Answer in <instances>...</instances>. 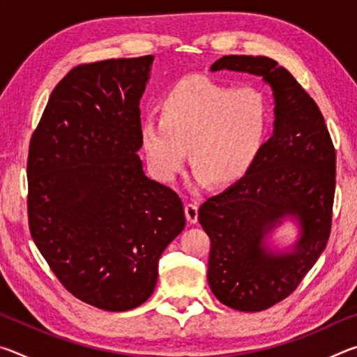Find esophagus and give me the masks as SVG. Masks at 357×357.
<instances>
[{
	"label": "esophagus",
	"mask_w": 357,
	"mask_h": 357,
	"mask_svg": "<svg viewBox=\"0 0 357 357\" xmlns=\"http://www.w3.org/2000/svg\"><path fill=\"white\" fill-rule=\"evenodd\" d=\"M184 214H185V219L187 222L190 223V225H193V223L198 222V208L195 206V204H185L184 206Z\"/></svg>",
	"instance_id": "esophagus-1"
}]
</instances>
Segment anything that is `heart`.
<instances>
[{"label": "heart", "mask_w": 357, "mask_h": 357, "mask_svg": "<svg viewBox=\"0 0 357 357\" xmlns=\"http://www.w3.org/2000/svg\"><path fill=\"white\" fill-rule=\"evenodd\" d=\"M160 118L140 123V146L157 179H176L189 148L197 185L244 178L269 130V105L257 88H231L204 75L179 80L162 99Z\"/></svg>", "instance_id": "b5f03b06"}]
</instances>
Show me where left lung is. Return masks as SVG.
<instances>
[{
    "instance_id": "obj_1",
    "label": "left lung",
    "mask_w": 357,
    "mask_h": 357,
    "mask_svg": "<svg viewBox=\"0 0 357 357\" xmlns=\"http://www.w3.org/2000/svg\"><path fill=\"white\" fill-rule=\"evenodd\" d=\"M219 70L261 77L274 96V130L255 164L198 211L211 239V291L234 310L261 312L288 298L326 249L335 151L315 100L274 59L228 55L211 66ZM285 221L298 238L279 250L272 234Z\"/></svg>"
}]
</instances>
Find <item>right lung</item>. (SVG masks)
Segmentation results:
<instances>
[{
	"label": "right lung",
	"mask_w": 357,
	"mask_h": 357,
	"mask_svg": "<svg viewBox=\"0 0 357 357\" xmlns=\"http://www.w3.org/2000/svg\"><path fill=\"white\" fill-rule=\"evenodd\" d=\"M154 56L77 66L48 99L28 155L29 231L68 291L107 312L142 305L185 227L143 172L140 99Z\"/></svg>",
	"instance_id": "obj_1"
}]
</instances>
